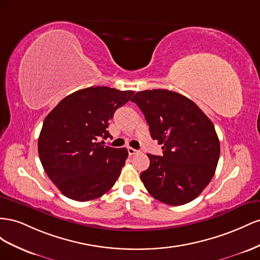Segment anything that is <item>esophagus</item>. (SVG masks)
Listing matches in <instances>:
<instances>
[{
  "label": "esophagus",
  "mask_w": 260,
  "mask_h": 260,
  "mask_svg": "<svg viewBox=\"0 0 260 260\" xmlns=\"http://www.w3.org/2000/svg\"><path fill=\"white\" fill-rule=\"evenodd\" d=\"M127 150H128V154H129V155L135 154V153H137V151H138V150L134 149V148H132V147H128V148H127Z\"/></svg>",
  "instance_id": "34e87169"
}]
</instances>
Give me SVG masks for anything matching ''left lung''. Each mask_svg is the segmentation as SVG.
Segmentation results:
<instances>
[{"label": "left lung", "mask_w": 260, "mask_h": 260, "mask_svg": "<svg viewBox=\"0 0 260 260\" xmlns=\"http://www.w3.org/2000/svg\"><path fill=\"white\" fill-rule=\"evenodd\" d=\"M142 110L162 157L147 153L140 174L146 189L161 203L185 205L200 195L216 172L220 142L212 122L196 103L167 89L138 91L131 99Z\"/></svg>", "instance_id": "8db88e82"}]
</instances>
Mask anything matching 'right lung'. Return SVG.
I'll return each mask as SVG.
<instances>
[{"label":"right lung","instance_id":"add662e5","mask_svg":"<svg viewBox=\"0 0 260 260\" xmlns=\"http://www.w3.org/2000/svg\"><path fill=\"white\" fill-rule=\"evenodd\" d=\"M134 91L89 87L69 94L47 115L38 139L41 165L62 194L77 202L113 187L127 159L126 148L101 146L115 111Z\"/></svg>","mask_w":260,"mask_h":260}]
</instances>
